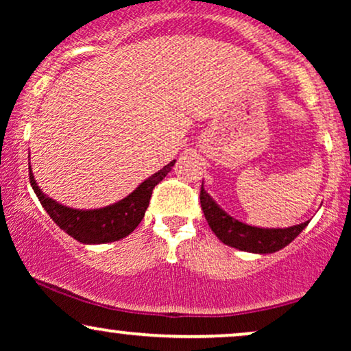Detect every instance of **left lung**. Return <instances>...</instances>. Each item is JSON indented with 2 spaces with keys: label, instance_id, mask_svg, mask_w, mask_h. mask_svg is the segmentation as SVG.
Here are the masks:
<instances>
[{
  "label": "left lung",
  "instance_id": "1",
  "mask_svg": "<svg viewBox=\"0 0 351 351\" xmlns=\"http://www.w3.org/2000/svg\"><path fill=\"white\" fill-rule=\"evenodd\" d=\"M199 201L204 217H206L209 228L215 232L217 239L221 243L231 245V247L245 252L271 254L279 251V249L291 244L300 234L302 229L308 224V221H305V223L285 229L249 226V224L241 223V221L229 216L228 213H224L223 209L217 206L216 201L204 191L203 186H201Z\"/></svg>",
  "mask_w": 351,
  "mask_h": 351
}]
</instances>
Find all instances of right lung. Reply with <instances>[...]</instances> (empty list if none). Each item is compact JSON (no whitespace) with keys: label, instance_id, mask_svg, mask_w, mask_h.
<instances>
[{"label":"right lung","instance_id":"obj_1","mask_svg":"<svg viewBox=\"0 0 351 351\" xmlns=\"http://www.w3.org/2000/svg\"><path fill=\"white\" fill-rule=\"evenodd\" d=\"M173 165H175V160L160 171H156L155 175H152L148 180H145L134 193H130L127 198L119 203L110 204L107 208L88 209V211L62 206L54 199L47 198L36 183L31 167L29 181L43 208L62 231H66L71 237L82 244H104L122 239L138 226L140 221L143 219L145 211H147L148 203H150L153 188L171 171Z\"/></svg>","mask_w":351,"mask_h":351}]
</instances>
